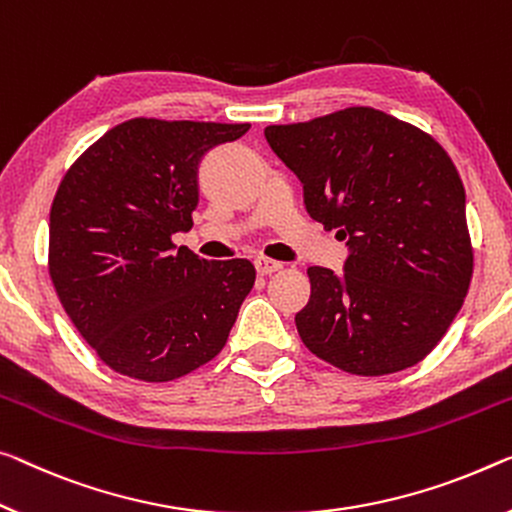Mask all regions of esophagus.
<instances>
[{"instance_id": "34e87169", "label": "esophagus", "mask_w": 512, "mask_h": 512, "mask_svg": "<svg viewBox=\"0 0 512 512\" xmlns=\"http://www.w3.org/2000/svg\"><path fill=\"white\" fill-rule=\"evenodd\" d=\"M254 265H256V272L263 274V277H267V274H272V272H279L283 267V263L272 261V258H265V256H258Z\"/></svg>"}]
</instances>
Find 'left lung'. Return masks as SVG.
Wrapping results in <instances>:
<instances>
[{"instance_id":"obj_1","label":"left lung","mask_w":512,"mask_h":512,"mask_svg":"<svg viewBox=\"0 0 512 512\" xmlns=\"http://www.w3.org/2000/svg\"><path fill=\"white\" fill-rule=\"evenodd\" d=\"M265 139L300 178L306 212L350 249L343 274L306 272L311 297L295 316L306 348L366 377L419 364L458 316L474 272L451 157L373 107L270 125Z\"/></svg>"}]
</instances>
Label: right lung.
Returning <instances> with one entry per match:
<instances>
[{
	"label": "right lung",
	"instance_id": "1",
	"mask_svg": "<svg viewBox=\"0 0 512 512\" xmlns=\"http://www.w3.org/2000/svg\"><path fill=\"white\" fill-rule=\"evenodd\" d=\"M249 123L132 119L86 148L50 210V277L77 332L116 373L169 382L219 355L254 288L247 258L206 261L192 229L199 164Z\"/></svg>",
	"mask_w": 512,
	"mask_h": 512
}]
</instances>
